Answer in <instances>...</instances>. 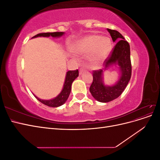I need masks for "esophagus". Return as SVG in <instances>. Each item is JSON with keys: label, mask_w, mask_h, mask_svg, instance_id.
Listing matches in <instances>:
<instances>
[{"label": "esophagus", "mask_w": 160, "mask_h": 160, "mask_svg": "<svg viewBox=\"0 0 160 160\" xmlns=\"http://www.w3.org/2000/svg\"><path fill=\"white\" fill-rule=\"evenodd\" d=\"M84 71H85V69H83V68H81V69H80V70H79V74H80V75H81V74H82Z\"/></svg>", "instance_id": "34e87169"}]
</instances>
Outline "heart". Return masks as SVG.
<instances>
[{
    "instance_id": "heart-1",
    "label": "heart",
    "mask_w": 160,
    "mask_h": 160,
    "mask_svg": "<svg viewBox=\"0 0 160 160\" xmlns=\"http://www.w3.org/2000/svg\"><path fill=\"white\" fill-rule=\"evenodd\" d=\"M112 49L110 38L98 35H89L77 41L72 46V51L77 55L88 53V59L93 65H101Z\"/></svg>"
}]
</instances>
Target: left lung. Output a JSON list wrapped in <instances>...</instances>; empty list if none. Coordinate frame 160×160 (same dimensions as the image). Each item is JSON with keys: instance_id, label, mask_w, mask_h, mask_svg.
<instances>
[{"instance_id": "1", "label": "left lung", "mask_w": 160, "mask_h": 160, "mask_svg": "<svg viewBox=\"0 0 160 160\" xmlns=\"http://www.w3.org/2000/svg\"><path fill=\"white\" fill-rule=\"evenodd\" d=\"M113 42H117L111 54L105 59V69L113 65H118L120 77L117 83L112 86L105 85L103 80V70L93 71V83L89 91L92 96L99 102L107 103L118 98L126 88L132 76V63L130 59V47L121 33L108 28ZM104 70V71H105Z\"/></svg>"}]
</instances>
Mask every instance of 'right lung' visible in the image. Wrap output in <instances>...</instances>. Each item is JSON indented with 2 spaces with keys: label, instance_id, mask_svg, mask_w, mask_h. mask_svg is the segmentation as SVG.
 I'll return each instance as SVG.
<instances>
[{
  "label": "right lung",
  "instance_id": "right-lung-1",
  "mask_svg": "<svg viewBox=\"0 0 160 160\" xmlns=\"http://www.w3.org/2000/svg\"><path fill=\"white\" fill-rule=\"evenodd\" d=\"M64 32H42L37 34L35 36H34L32 38H36L38 37H60L64 35ZM79 76V71L77 69L75 71H69L67 72L66 77L65 80V83L63 85V88H62L61 93L58 95L56 98L49 100H44L38 98L35 95V97L41 102L45 105L49 106V107L52 108H57L59 106L63 105L66 101L68 99L69 96L71 93V85L73 81Z\"/></svg>",
  "mask_w": 160,
  "mask_h": 160
}]
</instances>
